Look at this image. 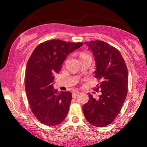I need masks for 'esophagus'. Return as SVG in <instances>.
Segmentation results:
<instances>
[{
  "label": "esophagus",
  "instance_id": "1",
  "mask_svg": "<svg viewBox=\"0 0 147 147\" xmlns=\"http://www.w3.org/2000/svg\"><path fill=\"white\" fill-rule=\"evenodd\" d=\"M79 93H80V92H79L78 91H76V92H73V98H75L76 96L79 94Z\"/></svg>",
  "mask_w": 147,
  "mask_h": 147
}]
</instances>
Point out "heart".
Returning <instances> with one entry per match:
<instances>
[{"instance_id":"obj_1","label":"heart","mask_w":147,"mask_h":147,"mask_svg":"<svg viewBox=\"0 0 147 147\" xmlns=\"http://www.w3.org/2000/svg\"><path fill=\"white\" fill-rule=\"evenodd\" d=\"M88 55H89V54H87V53H85V52H81L80 54V58L82 59V57H85V56Z\"/></svg>"}]
</instances>
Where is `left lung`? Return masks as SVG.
<instances>
[{
	"label": "left lung",
	"mask_w": 147,
	"mask_h": 147,
	"mask_svg": "<svg viewBox=\"0 0 147 147\" xmlns=\"http://www.w3.org/2000/svg\"><path fill=\"white\" fill-rule=\"evenodd\" d=\"M94 55L95 78L100 83L95 91L101 92L98 100L89 95L83 105L86 119L96 127L110 124L119 113L125 100L128 87V72L120 52L102 40L85 42Z\"/></svg>",
	"instance_id": "8db88e82"
}]
</instances>
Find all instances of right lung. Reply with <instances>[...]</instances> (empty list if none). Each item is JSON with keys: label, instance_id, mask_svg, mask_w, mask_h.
Returning a JSON list of instances; mask_svg holds the SVG:
<instances>
[{"label": "right lung", "instance_id": "right-lung-1", "mask_svg": "<svg viewBox=\"0 0 147 147\" xmlns=\"http://www.w3.org/2000/svg\"><path fill=\"white\" fill-rule=\"evenodd\" d=\"M83 44L48 40L40 43L28 61L24 80L28 101L33 114L45 125H57L67 116L72 94L54 89V74L61 71L66 56Z\"/></svg>", "mask_w": 147, "mask_h": 147}]
</instances>
